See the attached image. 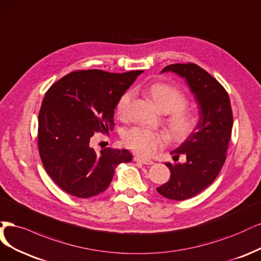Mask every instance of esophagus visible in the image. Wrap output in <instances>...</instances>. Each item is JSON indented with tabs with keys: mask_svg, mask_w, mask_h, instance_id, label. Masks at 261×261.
Instances as JSON below:
<instances>
[{
	"mask_svg": "<svg viewBox=\"0 0 261 261\" xmlns=\"http://www.w3.org/2000/svg\"><path fill=\"white\" fill-rule=\"evenodd\" d=\"M133 161H134V162L142 163V164H144V165H153V164H154L153 161H149V159L142 158V157H140V156H134V157H133Z\"/></svg>",
	"mask_w": 261,
	"mask_h": 261,
	"instance_id": "esophagus-1",
	"label": "esophagus"
}]
</instances>
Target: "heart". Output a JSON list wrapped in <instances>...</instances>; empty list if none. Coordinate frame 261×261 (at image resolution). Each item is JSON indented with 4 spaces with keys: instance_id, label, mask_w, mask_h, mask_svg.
<instances>
[{
    "instance_id": "1",
    "label": "heart",
    "mask_w": 261,
    "mask_h": 261,
    "mask_svg": "<svg viewBox=\"0 0 261 261\" xmlns=\"http://www.w3.org/2000/svg\"><path fill=\"white\" fill-rule=\"evenodd\" d=\"M147 94L152 98L159 111L169 114L167 117V127L170 134L180 139L187 137L196 125V118L186 107L188 100L180 90L167 83H153L146 89ZM133 99V91L128 90L121 94L116 105V112L120 118H127ZM167 138L164 133L152 131L145 128L134 127L123 136V142L133 152L141 156H150L155 150L166 144Z\"/></svg>"
}]
</instances>
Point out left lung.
<instances>
[{
    "instance_id": "obj_1",
    "label": "left lung",
    "mask_w": 261,
    "mask_h": 261,
    "mask_svg": "<svg viewBox=\"0 0 261 261\" xmlns=\"http://www.w3.org/2000/svg\"><path fill=\"white\" fill-rule=\"evenodd\" d=\"M172 71L184 78L199 107V120L195 129L182 144L172 150L178 161L184 154V164L166 166L170 180L157 188L162 196L184 200L208 188L219 174L225 162L231 139L233 115L228 92L212 74L196 64H172L162 72Z\"/></svg>"
}]
</instances>
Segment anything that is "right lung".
Wrapping results in <instances>:
<instances>
[{
  "label": "right lung",
  "instance_id": "add662e5",
  "mask_svg": "<svg viewBox=\"0 0 261 261\" xmlns=\"http://www.w3.org/2000/svg\"><path fill=\"white\" fill-rule=\"evenodd\" d=\"M142 70L73 71L47 90L39 113L38 146L52 180L68 194L88 198L104 192L115 169L132 161L128 149L91 146L95 132L114 129L115 108Z\"/></svg>",
  "mask_w": 261,
  "mask_h": 261
}]
</instances>
